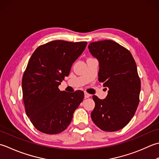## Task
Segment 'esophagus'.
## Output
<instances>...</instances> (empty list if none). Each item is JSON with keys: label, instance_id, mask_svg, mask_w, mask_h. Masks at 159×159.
Listing matches in <instances>:
<instances>
[{"label": "esophagus", "instance_id": "1", "mask_svg": "<svg viewBox=\"0 0 159 159\" xmlns=\"http://www.w3.org/2000/svg\"><path fill=\"white\" fill-rule=\"evenodd\" d=\"M90 96H91V95H90V94L87 93H84V97H85V98H90Z\"/></svg>", "mask_w": 159, "mask_h": 159}]
</instances>
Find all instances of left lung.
Listing matches in <instances>:
<instances>
[{"label": "left lung", "mask_w": 159, "mask_h": 159, "mask_svg": "<svg viewBox=\"0 0 159 159\" xmlns=\"http://www.w3.org/2000/svg\"><path fill=\"white\" fill-rule=\"evenodd\" d=\"M89 49L99 61V81L109 89L105 99L93 96L95 106L91 119L103 131L119 130L133 117L139 103L137 64L128 49L112 40L90 43Z\"/></svg>", "instance_id": "8db88e82"}]
</instances>
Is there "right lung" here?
I'll return each mask as SVG.
<instances>
[{"label":"right lung","instance_id":"1","mask_svg":"<svg viewBox=\"0 0 159 159\" xmlns=\"http://www.w3.org/2000/svg\"><path fill=\"white\" fill-rule=\"evenodd\" d=\"M86 44L51 41L38 47L29 60L22 80V96L26 114L39 131L58 134L70 124L84 93L60 91L58 86Z\"/></svg>","mask_w":159,"mask_h":159}]
</instances>
